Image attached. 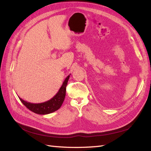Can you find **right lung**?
<instances>
[{
    "label": "right lung",
    "instance_id": "add662e5",
    "mask_svg": "<svg viewBox=\"0 0 151 151\" xmlns=\"http://www.w3.org/2000/svg\"><path fill=\"white\" fill-rule=\"evenodd\" d=\"M70 75L67 76L65 81L63 82L62 86H61L58 92L54 97L46 102L41 103H31V102L25 101L19 97L25 106L34 113L41 115L49 114L58 110L61 107L63 102L65 99L66 93V86L68 82Z\"/></svg>",
    "mask_w": 151,
    "mask_h": 151
}]
</instances>
